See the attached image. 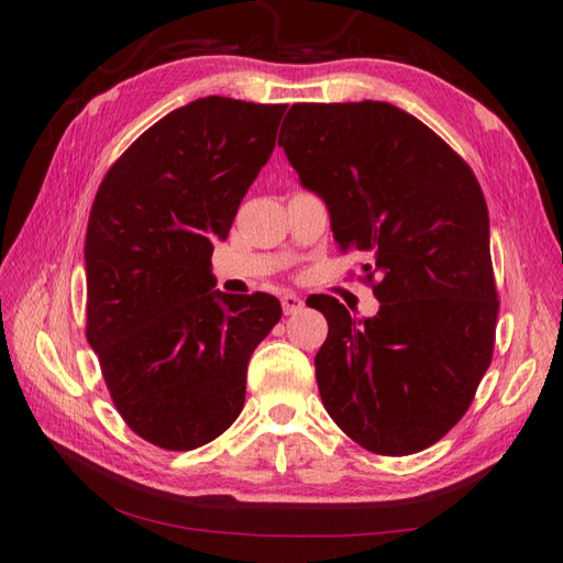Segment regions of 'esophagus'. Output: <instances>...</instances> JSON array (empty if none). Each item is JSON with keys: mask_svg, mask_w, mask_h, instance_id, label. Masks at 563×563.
Instances as JSON below:
<instances>
[{"mask_svg": "<svg viewBox=\"0 0 563 563\" xmlns=\"http://www.w3.org/2000/svg\"><path fill=\"white\" fill-rule=\"evenodd\" d=\"M280 305H283V312H285V314H295V312H300V309L305 307L302 297H297L295 292L283 295V297H280Z\"/></svg>", "mask_w": 563, "mask_h": 563, "instance_id": "34e87169", "label": "esophagus"}]
</instances>
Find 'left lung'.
Segmentation results:
<instances>
[{
  "instance_id": "obj_1",
  "label": "left lung",
  "mask_w": 563,
  "mask_h": 563,
  "mask_svg": "<svg viewBox=\"0 0 563 563\" xmlns=\"http://www.w3.org/2000/svg\"><path fill=\"white\" fill-rule=\"evenodd\" d=\"M278 145L327 202L341 251H361L379 300L329 321L314 367L329 416L357 445L411 454L470 409L492 365L498 295L488 210L474 172L418 118L385 101L295 103Z\"/></svg>"
}]
</instances>
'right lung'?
Returning a JSON list of instances; mask_svg holds the SVG:
<instances>
[{"label":"right lung","instance_id":"right-lung-1","mask_svg":"<svg viewBox=\"0 0 563 563\" xmlns=\"http://www.w3.org/2000/svg\"><path fill=\"white\" fill-rule=\"evenodd\" d=\"M285 103L196 99L145 130L93 198L87 341L118 413L164 450H196L244 409L246 367L283 314L214 288L212 244L271 159Z\"/></svg>","mask_w":563,"mask_h":563}]
</instances>
